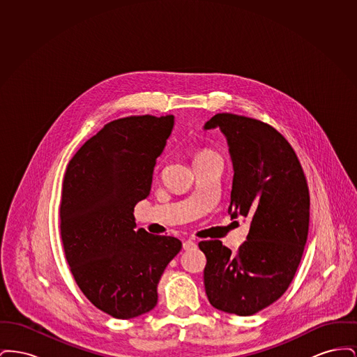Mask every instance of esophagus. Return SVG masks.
Masks as SVG:
<instances>
[{
  "label": "esophagus",
  "instance_id": "obj_1",
  "mask_svg": "<svg viewBox=\"0 0 357 357\" xmlns=\"http://www.w3.org/2000/svg\"><path fill=\"white\" fill-rule=\"evenodd\" d=\"M195 246H197V243L192 239H187L183 242V249L185 250H192V249H195Z\"/></svg>",
  "mask_w": 357,
  "mask_h": 357
}]
</instances>
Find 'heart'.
Masks as SVG:
<instances>
[{"label": "heart", "instance_id": "heart-1", "mask_svg": "<svg viewBox=\"0 0 357 357\" xmlns=\"http://www.w3.org/2000/svg\"><path fill=\"white\" fill-rule=\"evenodd\" d=\"M210 156H217V155H215V153H210V151H202V153H199L197 155L195 160H197V159H204V158H210Z\"/></svg>", "mask_w": 357, "mask_h": 357}]
</instances>
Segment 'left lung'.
Masks as SVG:
<instances>
[{
	"label": "left lung",
	"instance_id": "1",
	"mask_svg": "<svg viewBox=\"0 0 357 357\" xmlns=\"http://www.w3.org/2000/svg\"><path fill=\"white\" fill-rule=\"evenodd\" d=\"M220 128L233 162L229 214L249 218L237 253L221 241H202L204 289L210 304L252 316L288 289L304 253L309 229V188L288 140L272 126L234 114H217L204 130Z\"/></svg>",
	"mask_w": 357,
	"mask_h": 357
}]
</instances>
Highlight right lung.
Here are the masks:
<instances>
[{"label": "right lung", "mask_w": 357, "mask_h": 357, "mask_svg": "<svg viewBox=\"0 0 357 357\" xmlns=\"http://www.w3.org/2000/svg\"><path fill=\"white\" fill-rule=\"evenodd\" d=\"M172 127V115L107 123L64 176L60 231L70 272L93 305L120 320L153 310L159 280L182 249L178 238L134 230V207L150 194Z\"/></svg>", "instance_id": "right-lung-1"}]
</instances>
